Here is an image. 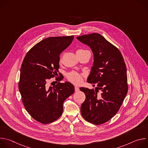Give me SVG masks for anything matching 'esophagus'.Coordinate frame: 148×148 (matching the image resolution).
<instances>
[{"label": "esophagus", "mask_w": 148, "mask_h": 148, "mask_svg": "<svg viewBox=\"0 0 148 148\" xmlns=\"http://www.w3.org/2000/svg\"><path fill=\"white\" fill-rule=\"evenodd\" d=\"M79 90V88H78V87H75V91L77 92V91H78Z\"/></svg>", "instance_id": "34e87169"}]
</instances>
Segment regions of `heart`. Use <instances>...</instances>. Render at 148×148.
I'll return each instance as SVG.
<instances>
[{
	"label": "heart",
	"mask_w": 148,
	"mask_h": 148,
	"mask_svg": "<svg viewBox=\"0 0 148 148\" xmlns=\"http://www.w3.org/2000/svg\"><path fill=\"white\" fill-rule=\"evenodd\" d=\"M84 51V50H78L77 51ZM67 78L69 81L75 84V85H79L82 82L83 80L82 75L75 71H71L67 75Z\"/></svg>",
	"instance_id": "b5f03b06"
}]
</instances>
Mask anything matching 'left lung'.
Masks as SVG:
<instances>
[{
	"instance_id": "obj_1",
	"label": "left lung",
	"mask_w": 148,
	"mask_h": 148,
	"mask_svg": "<svg viewBox=\"0 0 148 148\" xmlns=\"http://www.w3.org/2000/svg\"><path fill=\"white\" fill-rule=\"evenodd\" d=\"M88 45L94 54L93 66L87 82L95 89L81 87L86 95L81 112L87 121L101 125L110 120L119 111L128 92L125 63L120 51L102 36L92 33L77 37ZM101 92L100 96L97 95Z\"/></svg>"
}]
</instances>
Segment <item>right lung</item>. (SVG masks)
I'll list each match as a JSON object with an SVG mask.
<instances>
[{
	"label": "right lung",
	"instance_id": "obj_1",
	"mask_svg": "<svg viewBox=\"0 0 148 148\" xmlns=\"http://www.w3.org/2000/svg\"><path fill=\"white\" fill-rule=\"evenodd\" d=\"M73 39L74 36H70L42 40L27 52L23 61L18 90L26 111L40 123L47 124L59 118L63 102L74 92L71 83L59 82L63 79L60 73V77L56 78L58 81L56 85L49 87L47 84L58 72L60 54Z\"/></svg>",
	"mask_w": 148,
	"mask_h": 148
}]
</instances>
